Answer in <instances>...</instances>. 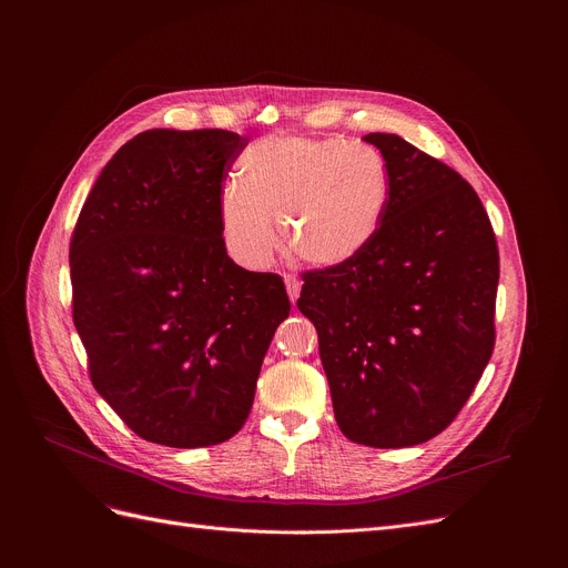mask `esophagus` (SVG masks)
<instances>
[{"label": "esophagus", "mask_w": 568, "mask_h": 568, "mask_svg": "<svg viewBox=\"0 0 568 568\" xmlns=\"http://www.w3.org/2000/svg\"><path fill=\"white\" fill-rule=\"evenodd\" d=\"M285 287H287V294H290V302L292 304L300 300V292H302V281L300 278H296L294 274H285Z\"/></svg>", "instance_id": "1"}]
</instances>
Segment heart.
Listing matches in <instances>:
<instances>
[{"mask_svg": "<svg viewBox=\"0 0 568 568\" xmlns=\"http://www.w3.org/2000/svg\"><path fill=\"white\" fill-rule=\"evenodd\" d=\"M392 197L389 170L377 149L341 138L276 135L239 159V182L219 195L227 253L260 268L278 246L304 262L336 266L359 255L377 234Z\"/></svg>", "mask_w": 568, "mask_h": 568, "instance_id": "1", "label": "heart"}]
</instances>
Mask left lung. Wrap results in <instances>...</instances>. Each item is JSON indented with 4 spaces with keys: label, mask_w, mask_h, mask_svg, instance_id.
<instances>
[{
    "label": "left lung",
    "mask_w": 568,
    "mask_h": 568,
    "mask_svg": "<svg viewBox=\"0 0 568 568\" xmlns=\"http://www.w3.org/2000/svg\"><path fill=\"white\" fill-rule=\"evenodd\" d=\"M392 197L373 242L304 272L296 306L315 324L343 435L403 449L449 426L495 347L497 239L479 195L400 135L368 133Z\"/></svg>",
    "instance_id": "left-lung-1"
}]
</instances>
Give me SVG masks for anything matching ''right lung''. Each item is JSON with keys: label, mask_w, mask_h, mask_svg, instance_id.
Here are the masks:
<instances>
[{"label": "right lung", "mask_w": 568, "mask_h": 568, "mask_svg": "<svg viewBox=\"0 0 568 568\" xmlns=\"http://www.w3.org/2000/svg\"><path fill=\"white\" fill-rule=\"evenodd\" d=\"M248 138L144 131L82 204L69 264L94 389L138 437L195 449L242 430L290 296L227 255L219 195Z\"/></svg>", "instance_id": "obj_1"}]
</instances>
